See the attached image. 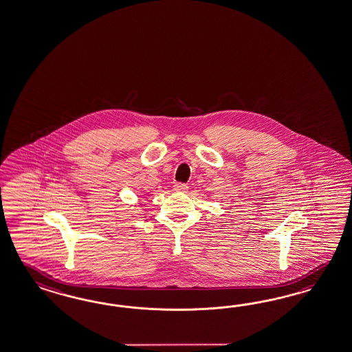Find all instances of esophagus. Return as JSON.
I'll return each mask as SVG.
<instances>
[{
	"mask_svg": "<svg viewBox=\"0 0 352 352\" xmlns=\"http://www.w3.org/2000/svg\"><path fill=\"white\" fill-rule=\"evenodd\" d=\"M188 185H185V184H181V182H177V184H175V186H173V190L175 191H177V192H186L188 191Z\"/></svg>",
	"mask_w": 352,
	"mask_h": 352,
	"instance_id": "34e87169",
	"label": "esophagus"
}]
</instances>
